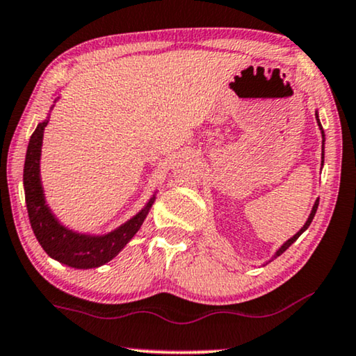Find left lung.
Wrapping results in <instances>:
<instances>
[{"label": "left lung", "instance_id": "left-lung-1", "mask_svg": "<svg viewBox=\"0 0 356 356\" xmlns=\"http://www.w3.org/2000/svg\"><path fill=\"white\" fill-rule=\"evenodd\" d=\"M316 121H318V126H319V129H321V135H323V152H321V159H323V161H321V164H323V163H324V130H323V126H321V122H319V116H318V111H316ZM318 204H319V198L316 200V202H314V204H313V208H312V213H309V216H308V219H307V222H305V224H303V227H302V229H300V230H298V232L293 235V237H290V238L287 240V242H284V245H280V248L277 250V252H276V253H274V254H273V258H271V259H274V258H277V257H280V254H282V253L285 252V250H287V248L290 247V245H292V243L295 242V240H297V238L300 237V235H302V234L305 232V230H307V229H308V226H309V224H312V221H313L314 214H316ZM271 259H269V261H271Z\"/></svg>", "mask_w": 356, "mask_h": 356}]
</instances>
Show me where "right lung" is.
Listing matches in <instances>:
<instances>
[{
  "instance_id": "obj_1",
  "label": "right lung",
  "mask_w": 356,
  "mask_h": 356,
  "mask_svg": "<svg viewBox=\"0 0 356 356\" xmlns=\"http://www.w3.org/2000/svg\"><path fill=\"white\" fill-rule=\"evenodd\" d=\"M48 121L49 118L40 122L33 130L27 147L26 164H24V190H26L30 226L42 248L56 261L76 269L103 266L104 263L118 257V253L138 232L156 200V192L135 216L108 234H82L63 226L47 204L42 177H40L43 132Z\"/></svg>"
}]
</instances>
